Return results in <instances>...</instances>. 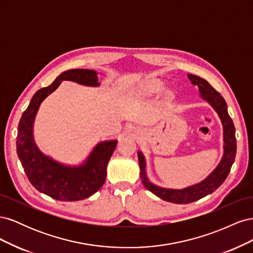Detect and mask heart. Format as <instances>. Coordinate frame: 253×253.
<instances>
[{
    "label": "heart",
    "instance_id": "1",
    "mask_svg": "<svg viewBox=\"0 0 253 253\" xmlns=\"http://www.w3.org/2000/svg\"><path fill=\"white\" fill-rule=\"evenodd\" d=\"M163 88V83L159 81H149L143 85V87L141 88L140 93L143 96H151L153 94L157 93L160 89Z\"/></svg>",
    "mask_w": 253,
    "mask_h": 253
}]
</instances>
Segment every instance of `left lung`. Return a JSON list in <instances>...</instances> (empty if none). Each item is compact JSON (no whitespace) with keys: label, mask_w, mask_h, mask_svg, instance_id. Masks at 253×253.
I'll list each match as a JSON object with an SVG mask.
<instances>
[{"label":"left lung","mask_w":253,"mask_h":253,"mask_svg":"<svg viewBox=\"0 0 253 253\" xmlns=\"http://www.w3.org/2000/svg\"><path fill=\"white\" fill-rule=\"evenodd\" d=\"M188 78L193 85L198 87L201 97L206 102H208L218 115L221 125H223L224 153L215 169L204 180L183 189H170L159 187L149 179L147 175V163H145L143 153L141 151L137 152L140 168V178L143 186L162 200L174 204L193 203L214 192L227 178L236 154L235 127L231 117L228 114L225 99L205 79L192 74H188Z\"/></svg>","instance_id":"obj_1"}]
</instances>
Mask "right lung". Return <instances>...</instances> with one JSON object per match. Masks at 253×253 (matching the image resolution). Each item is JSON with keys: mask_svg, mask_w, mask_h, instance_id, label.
Listing matches in <instances>:
<instances>
[{"mask_svg": "<svg viewBox=\"0 0 253 253\" xmlns=\"http://www.w3.org/2000/svg\"><path fill=\"white\" fill-rule=\"evenodd\" d=\"M98 87V73L75 68L60 74L50 85L36 91L18 126L17 153L30 183L53 200L76 202L95 194L106 178V167L116 149L117 139L98 142L82 164L71 166L45 155L34 137V124L43 100L55 91L62 81Z\"/></svg>", "mask_w": 253, "mask_h": 253, "instance_id": "obj_1", "label": "right lung"}]
</instances>
